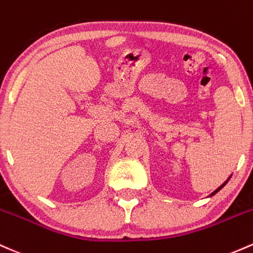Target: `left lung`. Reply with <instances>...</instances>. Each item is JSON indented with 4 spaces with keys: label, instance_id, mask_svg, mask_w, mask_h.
I'll use <instances>...</instances> for the list:
<instances>
[{
    "label": "left lung",
    "instance_id": "left-lung-1",
    "mask_svg": "<svg viewBox=\"0 0 253 253\" xmlns=\"http://www.w3.org/2000/svg\"><path fill=\"white\" fill-rule=\"evenodd\" d=\"M227 182H228V180H227V181H226V182H223V184H222V185L220 186V187H218V188H217V190H216V191H213V192L211 193V196H213V194H215V193H217V192H218V191H220V190H221V188H222V187H223V186L227 184Z\"/></svg>",
    "mask_w": 253,
    "mask_h": 253
}]
</instances>
